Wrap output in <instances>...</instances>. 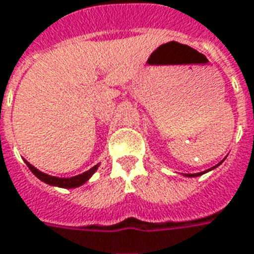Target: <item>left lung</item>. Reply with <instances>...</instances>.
<instances>
[{"instance_id": "left-lung-1", "label": "left lung", "mask_w": 254, "mask_h": 254, "mask_svg": "<svg viewBox=\"0 0 254 254\" xmlns=\"http://www.w3.org/2000/svg\"><path fill=\"white\" fill-rule=\"evenodd\" d=\"M219 164H221V163H219ZM219 164H217V165H215V167H218V165H219ZM215 167H213V168H210V170H207V171H203V172H199V174H185V176H189V178H195V176H200V175L206 174V172H208V171L214 170Z\"/></svg>"}]
</instances>
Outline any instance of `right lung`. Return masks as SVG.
Masks as SVG:
<instances>
[{
    "mask_svg": "<svg viewBox=\"0 0 254 254\" xmlns=\"http://www.w3.org/2000/svg\"><path fill=\"white\" fill-rule=\"evenodd\" d=\"M27 165L29 167V170L32 171V174L37 176L41 182H44L47 185L50 186H56V187H63V189H74V187H79V186L84 185L87 180L93 176V174L95 171L98 170L99 164L94 165L93 168H90L89 171H86L83 174L76 175V176H72V178H58V176H51V175H47L44 172H41L37 168H35L33 165L29 164L28 161H25Z\"/></svg>",
    "mask_w": 254,
    "mask_h": 254,
    "instance_id": "add662e5",
    "label": "right lung"
}]
</instances>
